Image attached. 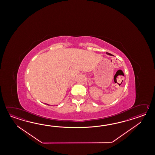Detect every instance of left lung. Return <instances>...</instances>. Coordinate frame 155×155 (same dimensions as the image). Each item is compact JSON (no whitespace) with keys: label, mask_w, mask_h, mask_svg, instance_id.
<instances>
[{"label":"left lung","mask_w":155,"mask_h":155,"mask_svg":"<svg viewBox=\"0 0 155 155\" xmlns=\"http://www.w3.org/2000/svg\"><path fill=\"white\" fill-rule=\"evenodd\" d=\"M106 54H108L109 55H112V54H110V53H106Z\"/></svg>","instance_id":"8db88e82"}]
</instances>
